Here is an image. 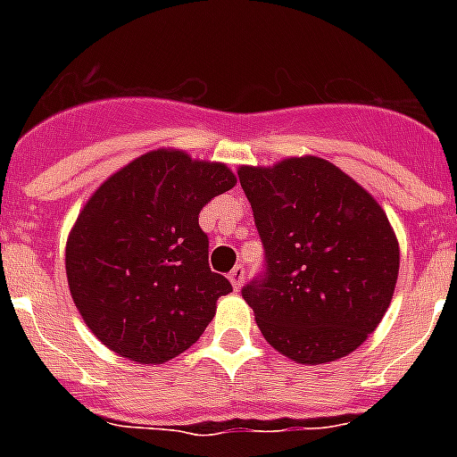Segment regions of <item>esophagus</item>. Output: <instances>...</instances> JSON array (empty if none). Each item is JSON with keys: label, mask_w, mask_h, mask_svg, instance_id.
Instances as JSON below:
<instances>
[{"label": "esophagus", "mask_w": 457, "mask_h": 457, "mask_svg": "<svg viewBox=\"0 0 457 457\" xmlns=\"http://www.w3.org/2000/svg\"><path fill=\"white\" fill-rule=\"evenodd\" d=\"M229 282H232V289L235 292H239L244 285V265H237L235 270L229 272Z\"/></svg>", "instance_id": "1"}]
</instances>
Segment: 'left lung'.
Returning a JSON list of instances; mask_svg holds the SVG:
<instances>
[{
	"mask_svg": "<svg viewBox=\"0 0 457 457\" xmlns=\"http://www.w3.org/2000/svg\"><path fill=\"white\" fill-rule=\"evenodd\" d=\"M237 175L268 263L242 289L265 341L301 365L353 353L396 289L401 251L384 208L318 156L239 165Z\"/></svg>",
	"mask_w": 457,
	"mask_h": 457,
	"instance_id": "obj_1",
	"label": "left lung"
}]
</instances>
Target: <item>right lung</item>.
I'll return each instance as SVG.
<instances>
[{
	"instance_id": "obj_1",
	"label": "right lung",
	"mask_w": 457,
	"mask_h": 457,
	"mask_svg": "<svg viewBox=\"0 0 457 457\" xmlns=\"http://www.w3.org/2000/svg\"><path fill=\"white\" fill-rule=\"evenodd\" d=\"M237 185L225 163L146 152L104 179L66 242L75 308L104 346L161 365L196 344L232 292L208 268L201 208Z\"/></svg>"
}]
</instances>
